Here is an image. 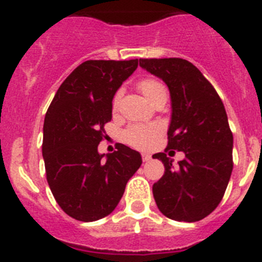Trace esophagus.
I'll list each match as a JSON object with an SVG mask.
<instances>
[{
	"label": "esophagus",
	"mask_w": 262,
	"mask_h": 262,
	"mask_svg": "<svg viewBox=\"0 0 262 262\" xmlns=\"http://www.w3.org/2000/svg\"><path fill=\"white\" fill-rule=\"evenodd\" d=\"M143 161H144V163H148V161H151V155H148V154H143Z\"/></svg>",
	"instance_id": "34e87169"
}]
</instances>
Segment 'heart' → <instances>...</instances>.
I'll use <instances>...</instances> for the list:
<instances>
[{
    "mask_svg": "<svg viewBox=\"0 0 262 262\" xmlns=\"http://www.w3.org/2000/svg\"><path fill=\"white\" fill-rule=\"evenodd\" d=\"M138 89L151 103L160 94L165 92L163 85L154 78H143L139 81ZM118 99H119V94L117 93L114 97V102H113L114 107H117ZM161 133H163V128L159 123L133 124L124 129L123 139L124 142L131 147L138 148V149H149L157 142Z\"/></svg>",
    "mask_w": 262,
    "mask_h": 262,
    "instance_id": "heart-1",
    "label": "heart"
}]
</instances>
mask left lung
I'll list each match as a JSON object with an SVG mask.
<instances>
[{"label":"left lung","instance_id":"1","mask_svg":"<svg viewBox=\"0 0 262 262\" xmlns=\"http://www.w3.org/2000/svg\"><path fill=\"white\" fill-rule=\"evenodd\" d=\"M140 67L168 85L172 120L163 161L164 176L152 186L159 210L169 219L198 222L221 203L232 173L233 136L221 97L190 61L178 57L140 59ZM168 149L185 159L174 168Z\"/></svg>","mask_w":262,"mask_h":262}]
</instances>
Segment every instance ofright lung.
<instances>
[{
	"label": "right lung",
	"instance_id": "obj_1",
	"mask_svg": "<svg viewBox=\"0 0 262 262\" xmlns=\"http://www.w3.org/2000/svg\"><path fill=\"white\" fill-rule=\"evenodd\" d=\"M139 60H88L60 85L46 113L43 159L50 189L61 210L76 221L94 222L114 211L126 184L142 165L124 144L98 154L111 120L113 98Z\"/></svg>",
	"mask_w": 262,
	"mask_h": 262
}]
</instances>
